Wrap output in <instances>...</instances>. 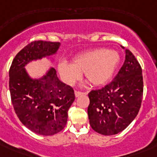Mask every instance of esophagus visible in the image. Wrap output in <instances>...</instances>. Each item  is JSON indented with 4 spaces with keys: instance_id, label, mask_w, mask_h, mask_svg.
<instances>
[{
    "instance_id": "esophagus-1",
    "label": "esophagus",
    "mask_w": 157,
    "mask_h": 157,
    "mask_svg": "<svg viewBox=\"0 0 157 157\" xmlns=\"http://www.w3.org/2000/svg\"><path fill=\"white\" fill-rule=\"evenodd\" d=\"M86 94V93H82V92H81V91H77V90H75V95H76V97H79V96L82 95V94Z\"/></svg>"
}]
</instances>
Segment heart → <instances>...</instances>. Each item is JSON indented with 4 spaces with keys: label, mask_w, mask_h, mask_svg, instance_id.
I'll use <instances>...</instances> for the list:
<instances>
[{
    "label": "heart",
    "mask_w": 157,
    "mask_h": 157,
    "mask_svg": "<svg viewBox=\"0 0 157 157\" xmlns=\"http://www.w3.org/2000/svg\"><path fill=\"white\" fill-rule=\"evenodd\" d=\"M121 57L117 50L98 48L76 55L72 63L62 61L58 71L62 80L69 86L85 76L94 86H103L113 76L119 65Z\"/></svg>",
    "instance_id": "obj_1"
}]
</instances>
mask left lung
Instances as JSON below:
<instances>
[{"label":"left lung","instance_id":"left-lung-1","mask_svg":"<svg viewBox=\"0 0 157 157\" xmlns=\"http://www.w3.org/2000/svg\"><path fill=\"white\" fill-rule=\"evenodd\" d=\"M124 64L114 80L89 93L88 116L92 129L103 135L124 130L134 120L141 107L144 81L142 68L129 50H124Z\"/></svg>","mask_w":157,"mask_h":157}]
</instances>
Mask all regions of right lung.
<instances>
[{
	"mask_svg": "<svg viewBox=\"0 0 157 157\" xmlns=\"http://www.w3.org/2000/svg\"><path fill=\"white\" fill-rule=\"evenodd\" d=\"M60 45L44 40L31 42L17 54L9 72L11 101L18 119L40 135H54L65 127L75 94L58 78L52 67L39 78H33L25 67L44 58L51 59Z\"/></svg>",
	"mask_w": 157,
	"mask_h": 157,
	"instance_id": "right-lung-1",
	"label": "right lung"
}]
</instances>
